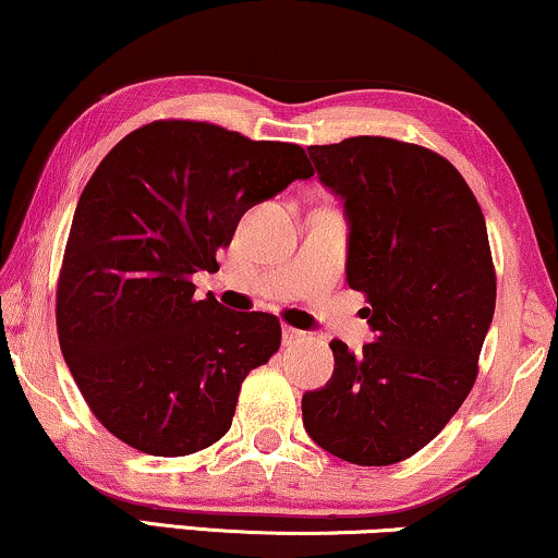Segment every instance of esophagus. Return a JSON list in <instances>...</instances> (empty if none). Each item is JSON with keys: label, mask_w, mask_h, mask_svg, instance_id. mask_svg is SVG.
<instances>
[{"label": "esophagus", "mask_w": 558, "mask_h": 558, "mask_svg": "<svg viewBox=\"0 0 558 558\" xmlns=\"http://www.w3.org/2000/svg\"><path fill=\"white\" fill-rule=\"evenodd\" d=\"M303 340H306V331L293 329V327H283V342L286 344H299Z\"/></svg>", "instance_id": "obj_1"}]
</instances>
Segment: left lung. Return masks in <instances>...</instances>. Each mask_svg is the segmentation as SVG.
<instances>
[{"label": "left lung", "instance_id": "1", "mask_svg": "<svg viewBox=\"0 0 558 558\" xmlns=\"http://www.w3.org/2000/svg\"><path fill=\"white\" fill-rule=\"evenodd\" d=\"M344 203L348 283L368 295L373 342L331 340L335 373L301 399L316 446L357 466L414 456L476 380L497 278L484 214L440 154L384 136L308 146Z\"/></svg>", "mask_w": 558, "mask_h": 558}]
</instances>
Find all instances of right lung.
Here are the masks:
<instances>
[{
  "instance_id": "add662e5",
  "label": "right lung",
  "mask_w": 558,
  "mask_h": 558,
  "mask_svg": "<svg viewBox=\"0 0 558 558\" xmlns=\"http://www.w3.org/2000/svg\"><path fill=\"white\" fill-rule=\"evenodd\" d=\"M306 151L195 121L133 131L76 203L56 291L63 361L95 417L149 456L214 446L246 373L280 348V322L197 301L239 218L293 180Z\"/></svg>"
}]
</instances>
